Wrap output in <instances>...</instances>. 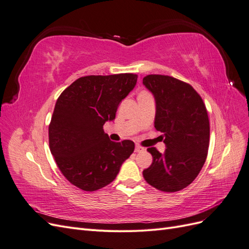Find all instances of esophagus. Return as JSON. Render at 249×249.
<instances>
[{
	"label": "esophagus",
	"instance_id": "34e87169",
	"mask_svg": "<svg viewBox=\"0 0 249 249\" xmlns=\"http://www.w3.org/2000/svg\"><path fill=\"white\" fill-rule=\"evenodd\" d=\"M143 150H144V147H142L140 145H136V147H135V152H136V153L143 152Z\"/></svg>",
	"mask_w": 249,
	"mask_h": 249
}]
</instances>
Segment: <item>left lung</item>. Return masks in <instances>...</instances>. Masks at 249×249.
<instances>
[{"instance_id":"obj_1","label":"left lung","mask_w":249,"mask_h":249,"mask_svg":"<svg viewBox=\"0 0 249 249\" xmlns=\"http://www.w3.org/2000/svg\"><path fill=\"white\" fill-rule=\"evenodd\" d=\"M144 85L156 101L155 127L163 133V154L147 148L153 163L143 170L146 182L163 192H177L189 186L206 162L210 124L200 95L187 83L162 74H148Z\"/></svg>"}]
</instances>
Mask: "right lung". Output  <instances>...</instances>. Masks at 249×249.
Here are the masks:
<instances>
[{"mask_svg": "<svg viewBox=\"0 0 249 249\" xmlns=\"http://www.w3.org/2000/svg\"><path fill=\"white\" fill-rule=\"evenodd\" d=\"M137 74L87 76L60 94L49 126L52 155L67 180L84 191H95L115 179L134 142H113L104 132L117 108L134 89Z\"/></svg>", "mask_w": 249, "mask_h": 249, "instance_id": "obj_1", "label": "right lung"}]
</instances>
